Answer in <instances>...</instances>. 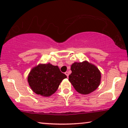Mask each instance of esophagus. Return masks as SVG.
I'll use <instances>...</instances> for the list:
<instances>
[{"label": "esophagus", "instance_id": "esophagus-1", "mask_svg": "<svg viewBox=\"0 0 128 128\" xmlns=\"http://www.w3.org/2000/svg\"><path fill=\"white\" fill-rule=\"evenodd\" d=\"M65 74L66 75V76H67V78L68 77V76H69V73H68V72H66V73H65Z\"/></svg>", "mask_w": 128, "mask_h": 128}]
</instances>
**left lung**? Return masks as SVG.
<instances>
[{
  "instance_id": "8db88e82",
  "label": "left lung",
  "mask_w": 128,
  "mask_h": 128,
  "mask_svg": "<svg viewBox=\"0 0 128 128\" xmlns=\"http://www.w3.org/2000/svg\"><path fill=\"white\" fill-rule=\"evenodd\" d=\"M70 70L72 73L69 76V81L80 94H88L98 88L101 74L96 66L85 61L74 62Z\"/></svg>"
}]
</instances>
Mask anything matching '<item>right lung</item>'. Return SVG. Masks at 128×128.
I'll list each match as a JSON object with an SVG mask.
<instances>
[{"label":"right lung","instance_id":"1","mask_svg":"<svg viewBox=\"0 0 128 128\" xmlns=\"http://www.w3.org/2000/svg\"><path fill=\"white\" fill-rule=\"evenodd\" d=\"M66 76L58 66L50 64H39L32 70L28 83L36 94L49 96L56 92L62 81Z\"/></svg>","mask_w":128,"mask_h":128}]
</instances>
